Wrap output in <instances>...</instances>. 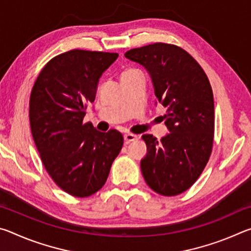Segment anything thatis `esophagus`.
<instances>
[{
	"mask_svg": "<svg viewBox=\"0 0 251 251\" xmlns=\"http://www.w3.org/2000/svg\"><path fill=\"white\" fill-rule=\"evenodd\" d=\"M124 139H125L126 144H128V143H130V142L135 141V139H137V136L134 135V134L127 133V134H125V135H124Z\"/></svg>",
	"mask_w": 251,
	"mask_h": 251,
	"instance_id": "1",
	"label": "esophagus"
}]
</instances>
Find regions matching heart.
<instances>
[{"instance_id":"heart-1","label":"heart","mask_w":251,"mask_h":251,"mask_svg":"<svg viewBox=\"0 0 251 251\" xmlns=\"http://www.w3.org/2000/svg\"><path fill=\"white\" fill-rule=\"evenodd\" d=\"M136 73H142L141 71H138V70H127V71H125L124 73H123V75H122V78H124V77H127V76H130V75H134V74H136Z\"/></svg>"}]
</instances>
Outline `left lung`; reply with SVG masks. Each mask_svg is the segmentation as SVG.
I'll list each match as a JSON object with an SVG mask.
<instances>
[{
    "mask_svg": "<svg viewBox=\"0 0 251 251\" xmlns=\"http://www.w3.org/2000/svg\"><path fill=\"white\" fill-rule=\"evenodd\" d=\"M125 57L146 67L171 133L142 138L147 155L141 168L146 184L163 196L189 189L201 175L214 145V95L207 75L192 55L174 44L154 43L127 50Z\"/></svg>",
    "mask_w": 251,
    "mask_h": 251,
    "instance_id": "8db88e82",
    "label": "left lung"
}]
</instances>
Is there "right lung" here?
I'll return each mask as SVG.
<instances>
[{
	"label": "right lung",
	"instance_id": "obj_1",
	"mask_svg": "<svg viewBox=\"0 0 251 251\" xmlns=\"http://www.w3.org/2000/svg\"><path fill=\"white\" fill-rule=\"evenodd\" d=\"M117 53L72 50L41 71L29 97V124L46 172L59 188L88 197L104 186L124 144L116 129L101 133L84 123L99 78Z\"/></svg>",
	"mask_w": 251,
	"mask_h": 251
}]
</instances>
